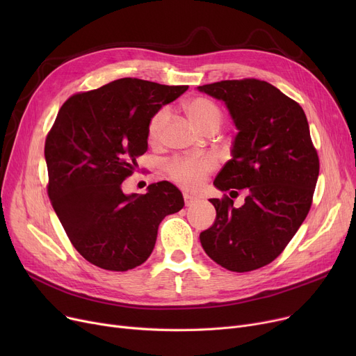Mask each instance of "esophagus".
<instances>
[{
  "label": "esophagus",
  "mask_w": 356,
  "mask_h": 356,
  "mask_svg": "<svg viewBox=\"0 0 356 356\" xmlns=\"http://www.w3.org/2000/svg\"><path fill=\"white\" fill-rule=\"evenodd\" d=\"M183 199H184V204H186V207H192V204H193L195 202H197V199H196L195 196L189 195V193H183Z\"/></svg>",
  "instance_id": "obj_1"
}]
</instances>
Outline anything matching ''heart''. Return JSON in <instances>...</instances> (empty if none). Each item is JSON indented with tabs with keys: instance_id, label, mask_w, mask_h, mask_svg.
<instances>
[{
	"instance_id": "obj_1",
	"label": "heart",
	"mask_w": 356,
	"mask_h": 356,
	"mask_svg": "<svg viewBox=\"0 0 356 356\" xmlns=\"http://www.w3.org/2000/svg\"><path fill=\"white\" fill-rule=\"evenodd\" d=\"M186 112L193 124L202 129L203 133L218 131L222 124L223 114L220 108L204 97H196L184 105ZM168 117V111L165 108L157 111L156 114L148 121L147 125V140L148 143L156 144L163 133ZM215 161L208 157L202 159H173L165 164V172L173 181L180 184L184 189H197L199 186L207 179L209 173L215 170Z\"/></svg>"
}]
</instances>
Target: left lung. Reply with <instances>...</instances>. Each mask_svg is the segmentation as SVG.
Returning a JSON list of instances; mask_svg holds the SVG:
<instances>
[{
  "label": "left lung",
  "instance_id": "obj_1",
  "mask_svg": "<svg viewBox=\"0 0 356 356\" xmlns=\"http://www.w3.org/2000/svg\"><path fill=\"white\" fill-rule=\"evenodd\" d=\"M197 89L225 102L238 128L232 159L213 184L231 191V197L242 188L248 192L241 209L228 195L209 199L216 219L200 232V244L223 268L252 271L282 254L306 219L319 156L303 108L271 83L245 78Z\"/></svg>",
  "mask_w": 356,
  "mask_h": 356
}]
</instances>
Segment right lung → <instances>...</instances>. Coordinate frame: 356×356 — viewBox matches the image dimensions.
I'll use <instances>...</instances> for the list:
<instances>
[{
  "instance_id": "obj_1",
  "label": "right lung",
  "mask_w": 356,
  "mask_h": 356,
  "mask_svg": "<svg viewBox=\"0 0 356 356\" xmlns=\"http://www.w3.org/2000/svg\"><path fill=\"white\" fill-rule=\"evenodd\" d=\"M189 86L122 78L72 95L59 109L44 144L47 195L72 245L109 271L141 266L153 252L160 222L183 208L175 184H149L124 195L147 148V125Z\"/></svg>"
}]
</instances>
